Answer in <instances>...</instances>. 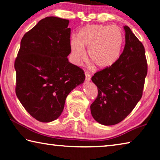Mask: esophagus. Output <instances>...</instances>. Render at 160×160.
<instances>
[{"instance_id":"obj_1","label":"esophagus","mask_w":160,"mask_h":160,"mask_svg":"<svg viewBox=\"0 0 160 160\" xmlns=\"http://www.w3.org/2000/svg\"><path fill=\"white\" fill-rule=\"evenodd\" d=\"M90 80H91L90 74L88 73V72H85V81L86 82H89Z\"/></svg>"}]
</instances>
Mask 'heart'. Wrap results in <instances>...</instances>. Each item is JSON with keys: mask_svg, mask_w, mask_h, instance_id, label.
Segmentation results:
<instances>
[{"mask_svg": "<svg viewBox=\"0 0 160 160\" xmlns=\"http://www.w3.org/2000/svg\"><path fill=\"white\" fill-rule=\"evenodd\" d=\"M124 45L122 31L117 26L88 25L81 28L78 38L70 40V58L79 66L86 59L88 47L90 60L100 69L113 66L120 58Z\"/></svg>", "mask_w": 160, "mask_h": 160, "instance_id": "heart-1", "label": "heart"}]
</instances>
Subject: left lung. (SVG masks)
<instances>
[{
    "label": "left lung",
    "mask_w": 160,
    "mask_h": 160,
    "mask_svg": "<svg viewBox=\"0 0 160 160\" xmlns=\"http://www.w3.org/2000/svg\"><path fill=\"white\" fill-rule=\"evenodd\" d=\"M123 29L126 44L120 58L92 78L98 96L91 104V113L104 126L118 123L132 112L141 99L148 73L144 47L128 26Z\"/></svg>",
    "instance_id": "8db88e82"
}]
</instances>
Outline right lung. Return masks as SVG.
<instances>
[{
  "mask_svg": "<svg viewBox=\"0 0 160 160\" xmlns=\"http://www.w3.org/2000/svg\"><path fill=\"white\" fill-rule=\"evenodd\" d=\"M69 20L47 17L24 35L15 59L16 95L32 117L51 122L63 112L67 96L82 85L83 70L70 63Z\"/></svg>",
  "mask_w": 160,
  "mask_h": 160,
  "instance_id": "right-lung-1",
  "label": "right lung"
}]
</instances>
